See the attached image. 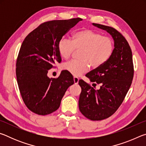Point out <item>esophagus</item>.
Here are the masks:
<instances>
[{
    "label": "esophagus",
    "instance_id": "esophagus-1",
    "mask_svg": "<svg viewBox=\"0 0 146 146\" xmlns=\"http://www.w3.org/2000/svg\"><path fill=\"white\" fill-rule=\"evenodd\" d=\"M73 80H74V82H75V84H78L79 79L78 77H76V76H74Z\"/></svg>",
    "mask_w": 146,
    "mask_h": 146
}]
</instances>
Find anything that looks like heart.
Masks as SVG:
<instances>
[{
	"instance_id": "heart-1",
	"label": "heart",
	"mask_w": 146,
	"mask_h": 146,
	"mask_svg": "<svg viewBox=\"0 0 146 146\" xmlns=\"http://www.w3.org/2000/svg\"><path fill=\"white\" fill-rule=\"evenodd\" d=\"M58 49L64 59L70 57L75 50L79 52V60H71L62 65L64 70L78 76L89 70L90 64L98 68L107 62L112 55L114 44L110 37L102 36L98 32L84 29L73 35L72 40L62 38L59 41Z\"/></svg>"
}]
</instances>
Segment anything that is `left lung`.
Returning <instances> with one entry per match:
<instances>
[{
	"label": "left lung",
	"instance_id": "1",
	"mask_svg": "<svg viewBox=\"0 0 146 146\" xmlns=\"http://www.w3.org/2000/svg\"><path fill=\"white\" fill-rule=\"evenodd\" d=\"M93 25L111 35L114 50L105 64L86 75L91 82L100 84L99 90L79 80L82 91L78 107L88 119L101 120L111 117L120 107L131 85L134 70L131 49L122 35L111 27L95 23Z\"/></svg>",
	"mask_w": 146,
	"mask_h": 146
}]
</instances>
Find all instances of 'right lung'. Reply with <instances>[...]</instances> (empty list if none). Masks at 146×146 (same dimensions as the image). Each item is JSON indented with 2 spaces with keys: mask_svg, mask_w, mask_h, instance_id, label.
I'll return each mask as SVG.
<instances>
[{
  "mask_svg": "<svg viewBox=\"0 0 146 146\" xmlns=\"http://www.w3.org/2000/svg\"><path fill=\"white\" fill-rule=\"evenodd\" d=\"M81 21L46 22L29 33L22 44L16 63L17 80L24 102L32 112L46 115L55 111L66 90L74 84L73 76L67 71H62L57 78H49L48 73L61 62L59 41Z\"/></svg>",
  "mask_w": 146,
  "mask_h": 146,
  "instance_id": "right-lung-1",
  "label": "right lung"
}]
</instances>
